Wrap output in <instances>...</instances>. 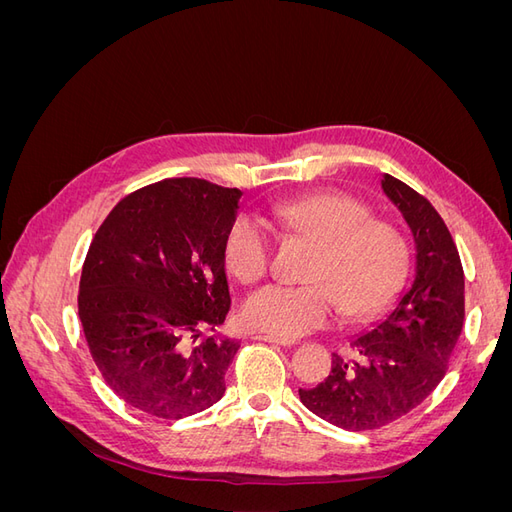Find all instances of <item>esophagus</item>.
<instances>
[{
    "label": "esophagus",
    "mask_w": 512,
    "mask_h": 512,
    "mask_svg": "<svg viewBox=\"0 0 512 512\" xmlns=\"http://www.w3.org/2000/svg\"><path fill=\"white\" fill-rule=\"evenodd\" d=\"M254 339H258V342H269V344H277V346H292L294 342L288 337H280V335H271V333H265V335H256Z\"/></svg>",
    "instance_id": "obj_1"
}]
</instances>
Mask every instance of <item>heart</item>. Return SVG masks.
Returning <instances> with one entry per match:
<instances>
[{
  "label": "heart",
  "instance_id": "1",
  "mask_svg": "<svg viewBox=\"0 0 512 512\" xmlns=\"http://www.w3.org/2000/svg\"><path fill=\"white\" fill-rule=\"evenodd\" d=\"M284 228L314 239L309 280L314 284H267L243 305L252 329L297 337L327 324L337 301L348 316L374 314L404 284L410 262L408 241L393 222L371 218L363 200L346 192H314L284 198L271 207ZM224 256L228 269L243 282L267 273L273 256L271 232L252 213L230 222Z\"/></svg>",
  "mask_w": 512,
  "mask_h": 512
}]
</instances>
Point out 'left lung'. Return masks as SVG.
Wrapping results in <instances>:
<instances>
[{"label":"left lung","instance_id":"1","mask_svg":"<svg viewBox=\"0 0 512 512\" xmlns=\"http://www.w3.org/2000/svg\"><path fill=\"white\" fill-rule=\"evenodd\" d=\"M382 190L404 213L416 243V275L393 312L333 354L329 376L299 389L307 410L348 431L389 425L431 395L466 316V280L457 245L440 213L410 185L384 175Z\"/></svg>","mask_w":512,"mask_h":512}]
</instances>
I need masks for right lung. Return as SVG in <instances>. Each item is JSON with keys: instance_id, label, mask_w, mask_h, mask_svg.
Masks as SVG:
<instances>
[{"instance_id": "1", "label": "right lung", "mask_w": 512, "mask_h": 512, "mask_svg": "<svg viewBox=\"0 0 512 512\" xmlns=\"http://www.w3.org/2000/svg\"><path fill=\"white\" fill-rule=\"evenodd\" d=\"M241 190L164 179L121 198L83 262L79 318L98 371L166 421L220 401L237 339L200 337L230 312L224 241Z\"/></svg>"}]
</instances>
